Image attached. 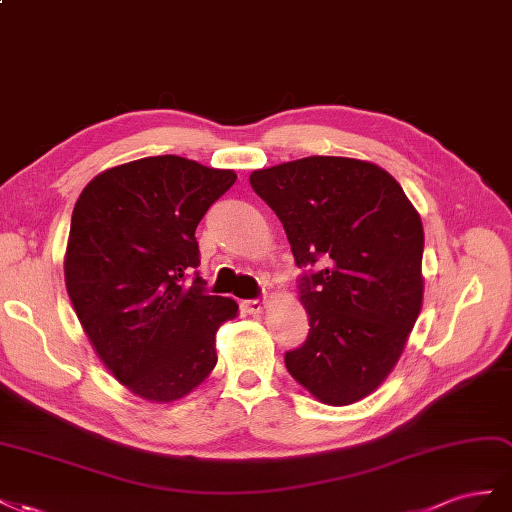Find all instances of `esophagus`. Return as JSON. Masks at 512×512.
Instances as JSON below:
<instances>
[{
	"instance_id": "34e87169",
	"label": "esophagus",
	"mask_w": 512,
	"mask_h": 512,
	"mask_svg": "<svg viewBox=\"0 0 512 512\" xmlns=\"http://www.w3.org/2000/svg\"><path fill=\"white\" fill-rule=\"evenodd\" d=\"M242 306H244V311H246V313L259 315L261 311L266 309V302H264V300H244V302H242Z\"/></svg>"
}]
</instances>
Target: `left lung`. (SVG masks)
Returning a JSON list of instances; mask_svg holds the SVG:
<instances>
[{
  "label": "left lung",
  "instance_id": "1",
  "mask_svg": "<svg viewBox=\"0 0 512 512\" xmlns=\"http://www.w3.org/2000/svg\"><path fill=\"white\" fill-rule=\"evenodd\" d=\"M279 216L304 274L309 337L285 354L300 386L326 405H352L390 375L425 294L422 221L401 184L369 160L309 156L251 173Z\"/></svg>",
  "mask_w": 512,
  "mask_h": 512
}]
</instances>
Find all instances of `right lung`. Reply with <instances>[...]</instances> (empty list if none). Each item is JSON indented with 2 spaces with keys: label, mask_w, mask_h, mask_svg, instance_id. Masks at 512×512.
<instances>
[{
  "label": "right lung",
  "mask_w": 512,
  "mask_h": 512,
  "mask_svg": "<svg viewBox=\"0 0 512 512\" xmlns=\"http://www.w3.org/2000/svg\"><path fill=\"white\" fill-rule=\"evenodd\" d=\"M236 171L148 156L98 173L72 210L66 291L94 352L137 397L171 403L216 367V330L238 315L208 296L195 229Z\"/></svg>",
  "instance_id": "right-lung-1"
}]
</instances>
